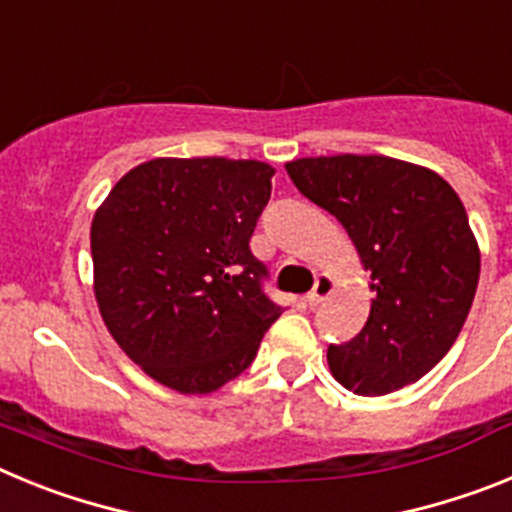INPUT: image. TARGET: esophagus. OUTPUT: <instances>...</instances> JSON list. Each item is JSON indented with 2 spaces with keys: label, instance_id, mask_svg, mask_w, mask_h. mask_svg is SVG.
<instances>
[{
  "label": "esophagus",
  "instance_id": "esophagus-1",
  "mask_svg": "<svg viewBox=\"0 0 512 512\" xmlns=\"http://www.w3.org/2000/svg\"><path fill=\"white\" fill-rule=\"evenodd\" d=\"M333 289H336V282H333V277H328V274H318V279H315V287H312L310 295L305 297V302L310 307L320 305L325 297L333 295Z\"/></svg>",
  "mask_w": 512,
  "mask_h": 512
}]
</instances>
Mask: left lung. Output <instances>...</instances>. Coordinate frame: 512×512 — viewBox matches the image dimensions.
Instances as JSON below:
<instances>
[{
  "instance_id": "left-lung-1",
  "label": "left lung",
  "mask_w": 512,
  "mask_h": 512,
  "mask_svg": "<svg viewBox=\"0 0 512 512\" xmlns=\"http://www.w3.org/2000/svg\"><path fill=\"white\" fill-rule=\"evenodd\" d=\"M284 169L346 228L374 292L359 336L328 346L330 374L366 397L418 382L449 354L477 292L479 246L459 194L390 156L297 158Z\"/></svg>"
}]
</instances>
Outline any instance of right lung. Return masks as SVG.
<instances>
[{
  "label": "right lung",
  "mask_w": 512,
  "mask_h": 512,
  "mask_svg": "<svg viewBox=\"0 0 512 512\" xmlns=\"http://www.w3.org/2000/svg\"><path fill=\"white\" fill-rule=\"evenodd\" d=\"M274 169L253 158H153L112 187L92 220L94 297L117 346L182 395L248 369L282 315L261 289L253 228Z\"/></svg>",
  "instance_id": "add662e5"
}]
</instances>
